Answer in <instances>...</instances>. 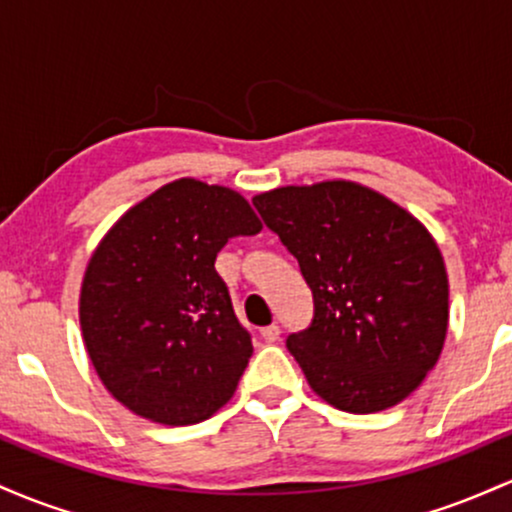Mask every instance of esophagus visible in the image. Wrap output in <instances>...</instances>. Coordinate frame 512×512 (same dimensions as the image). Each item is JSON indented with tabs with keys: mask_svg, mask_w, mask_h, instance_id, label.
<instances>
[{
	"mask_svg": "<svg viewBox=\"0 0 512 512\" xmlns=\"http://www.w3.org/2000/svg\"><path fill=\"white\" fill-rule=\"evenodd\" d=\"M279 334H281V330H279V327H276V325H267V327H262V330H260V337H262L267 344L279 342Z\"/></svg>",
	"mask_w": 512,
	"mask_h": 512,
	"instance_id": "1",
	"label": "esophagus"
}]
</instances>
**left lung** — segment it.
<instances>
[{
	"mask_svg": "<svg viewBox=\"0 0 512 512\" xmlns=\"http://www.w3.org/2000/svg\"><path fill=\"white\" fill-rule=\"evenodd\" d=\"M252 204L313 291V322L286 339L310 390L349 414L407 399L448 334V272L428 228L342 178L274 187Z\"/></svg>",
	"mask_w": 512,
	"mask_h": 512,
	"instance_id": "1",
	"label": "left lung"
}]
</instances>
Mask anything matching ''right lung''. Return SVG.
Instances as JSON below:
<instances>
[{"label":"right lung","mask_w":512,"mask_h":512,"mask_svg":"<svg viewBox=\"0 0 512 512\" xmlns=\"http://www.w3.org/2000/svg\"><path fill=\"white\" fill-rule=\"evenodd\" d=\"M262 221L236 190L180 178L129 207L86 264V354L122 407L163 426L209 419L252 356L216 255Z\"/></svg>","instance_id":"right-lung-1"}]
</instances>
